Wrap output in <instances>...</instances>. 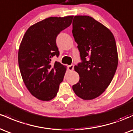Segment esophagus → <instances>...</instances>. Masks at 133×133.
I'll return each instance as SVG.
<instances>
[{
    "label": "esophagus",
    "mask_w": 133,
    "mask_h": 133,
    "mask_svg": "<svg viewBox=\"0 0 133 133\" xmlns=\"http://www.w3.org/2000/svg\"><path fill=\"white\" fill-rule=\"evenodd\" d=\"M68 71H73V69H74V65H69L68 67Z\"/></svg>",
    "instance_id": "34e87169"
}]
</instances>
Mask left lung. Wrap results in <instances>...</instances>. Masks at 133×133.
<instances>
[{"label": "left lung", "mask_w": 133, "mask_h": 133, "mask_svg": "<svg viewBox=\"0 0 133 133\" xmlns=\"http://www.w3.org/2000/svg\"><path fill=\"white\" fill-rule=\"evenodd\" d=\"M72 32L82 61L74 66L79 81L72 89L82 99H94L106 91L116 71L115 39L109 29L88 16H74Z\"/></svg>", "instance_id": "obj_1"}]
</instances>
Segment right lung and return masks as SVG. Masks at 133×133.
<instances>
[{
  "label": "right lung",
  "instance_id": "right-lung-1",
  "mask_svg": "<svg viewBox=\"0 0 133 133\" xmlns=\"http://www.w3.org/2000/svg\"><path fill=\"white\" fill-rule=\"evenodd\" d=\"M73 16L50 17L31 25L24 35L18 52L21 76L27 89L38 99L48 101L57 95L66 66L51 63L59 52L56 37L69 26Z\"/></svg>",
  "mask_w": 133,
  "mask_h": 133
}]
</instances>
